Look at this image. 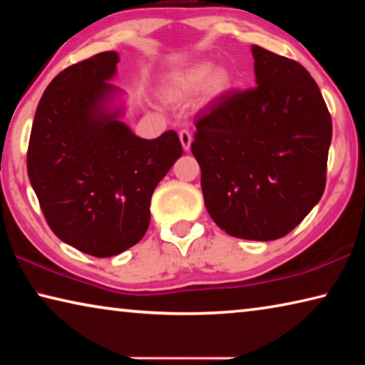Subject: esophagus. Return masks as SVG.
<instances>
[{"instance_id":"esophagus-1","label":"esophagus","mask_w":365,"mask_h":365,"mask_svg":"<svg viewBox=\"0 0 365 365\" xmlns=\"http://www.w3.org/2000/svg\"><path fill=\"white\" fill-rule=\"evenodd\" d=\"M178 138H180V143L183 146V150L188 151L190 146H191V140H193V137H191V133L183 128V130H180V133H178Z\"/></svg>"}]
</instances>
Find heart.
Returning a JSON list of instances; mask_svg holds the SVG:
<instances>
[{"label":"heart","instance_id":"obj_1","mask_svg":"<svg viewBox=\"0 0 365 365\" xmlns=\"http://www.w3.org/2000/svg\"><path fill=\"white\" fill-rule=\"evenodd\" d=\"M232 83L233 80L228 71L222 67L214 69L211 63H197L172 78L164 88V96L170 101H182L205 88L209 100H215L227 93L232 88Z\"/></svg>","mask_w":365,"mask_h":365}]
</instances>
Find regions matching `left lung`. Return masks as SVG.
Segmentation results:
<instances>
[{
  "instance_id": "8db88e82",
  "label": "left lung",
  "mask_w": 365,
  "mask_h": 365,
  "mask_svg": "<svg viewBox=\"0 0 365 365\" xmlns=\"http://www.w3.org/2000/svg\"><path fill=\"white\" fill-rule=\"evenodd\" d=\"M251 51L257 86L201 109L191 153L215 224L232 237L270 242L324 195L331 117L299 63L257 45Z\"/></svg>"
}]
</instances>
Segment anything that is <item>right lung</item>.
<instances>
[{
	"label": "right lung",
	"mask_w": 365,
	"mask_h": 365,
	"mask_svg": "<svg viewBox=\"0 0 365 365\" xmlns=\"http://www.w3.org/2000/svg\"><path fill=\"white\" fill-rule=\"evenodd\" d=\"M119 54L104 51L59 72L36 108L27 172L43 215L64 243L95 257L137 245L150 225L151 196L182 143L174 130L135 135L109 110Z\"/></svg>",
	"instance_id": "obj_1"
}]
</instances>
